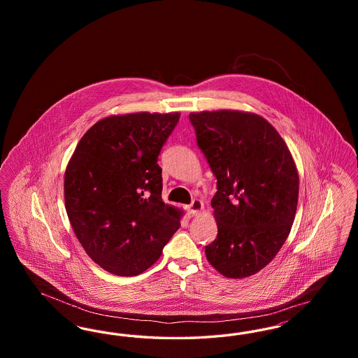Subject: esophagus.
I'll return each mask as SVG.
<instances>
[{
	"mask_svg": "<svg viewBox=\"0 0 358 358\" xmlns=\"http://www.w3.org/2000/svg\"><path fill=\"white\" fill-rule=\"evenodd\" d=\"M204 210V203L201 201V200H199V199H194L193 201H192V204L187 206V212L190 213V215H199V213H201Z\"/></svg>",
	"mask_w": 358,
	"mask_h": 358,
	"instance_id": "esophagus-1",
	"label": "esophagus"
}]
</instances>
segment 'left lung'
Segmentation results:
<instances>
[{"label": "left lung", "mask_w": 358, "mask_h": 358, "mask_svg": "<svg viewBox=\"0 0 358 358\" xmlns=\"http://www.w3.org/2000/svg\"><path fill=\"white\" fill-rule=\"evenodd\" d=\"M217 178L210 205L217 238L205 247L219 273L241 279L279 252L296 213L299 176L283 138L263 117L238 110L189 114Z\"/></svg>", "instance_id": "1"}]
</instances>
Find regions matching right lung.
<instances>
[{
	"label": "right lung",
	"mask_w": 358,
	"mask_h": 358,
	"mask_svg": "<svg viewBox=\"0 0 358 358\" xmlns=\"http://www.w3.org/2000/svg\"><path fill=\"white\" fill-rule=\"evenodd\" d=\"M178 120L180 113L106 117L87 130L69 159V222L87 255L108 273H143L181 225V209L162 201L157 164Z\"/></svg>",
	"instance_id": "obj_1"
}]
</instances>
